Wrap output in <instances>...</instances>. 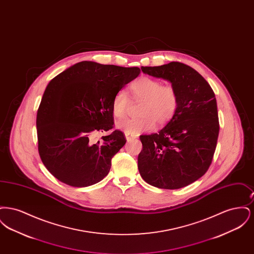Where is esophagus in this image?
<instances>
[{
    "label": "esophagus",
    "instance_id": "obj_1",
    "mask_svg": "<svg viewBox=\"0 0 254 254\" xmlns=\"http://www.w3.org/2000/svg\"><path fill=\"white\" fill-rule=\"evenodd\" d=\"M125 135H126V138H127V142H130V141H132V140L136 138V136H134V135L130 134V133L125 132Z\"/></svg>",
    "mask_w": 254,
    "mask_h": 254
}]
</instances>
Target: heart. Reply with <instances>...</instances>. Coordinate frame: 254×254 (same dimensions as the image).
Returning a JSON list of instances; mask_svg holds the SVG:
<instances>
[{
  "mask_svg": "<svg viewBox=\"0 0 254 254\" xmlns=\"http://www.w3.org/2000/svg\"><path fill=\"white\" fill-rule=\"evenodd\" d=\"M129 92L134 99L142 100L138 118H127L118 123V127L125 132L137 134L151 129L154 125L164 126L175 115L179 107V94L171 85L162 83L150 77H141L129 85ZM128 98L124 91L115 94L111 103L114 117L122 119L127 113Z\"/></svg>",
  "mask_w": 254,
  "mask_h": 254,
  "instance_id": "heart-1",
  "label": "heart"
}]
</instances>
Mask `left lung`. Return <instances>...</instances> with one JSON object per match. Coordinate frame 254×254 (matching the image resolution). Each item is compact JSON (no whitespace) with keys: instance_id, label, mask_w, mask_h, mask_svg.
Masks as SVG:
<instances>
[{"instance_id":"left-lung-1","label":"left lung","mask_w":254,"mask_h":254,"mask_svg":"<svg viewBox=\"0 0 254 254\" xmlns=\"http://www.w3.org/2000/svg\"><path fill=\"white\" fill-rule=\"evenodd\" d=\"M141 69L170 82L179 107L159 132L140 136L139 172L153 187L181 189L201 178L212 162L219 135L215 94L201 74L179 62Z\"/></svg>"}]
</instances>
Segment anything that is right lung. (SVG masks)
Listing matches in <instances>:
<instances>
[{"label": "right lung", "mask_w": 254, "mask_h": 254, "mask_svg": "<svg viewBox=\"0 0 254 254\" xmlns=\"http://www.w3.org/2000/svg\"><path fill=\"white\" fill-rule=\"evenodd\" d=\"M139 74V67L84 61L49 82L37 112V135L41 160L55 178L84 188L109 174L125 134L114 130L96 144L89 136L113 128L112 99Z\"/></svg>", "instance_id": "obj_1"}]
</instances>
